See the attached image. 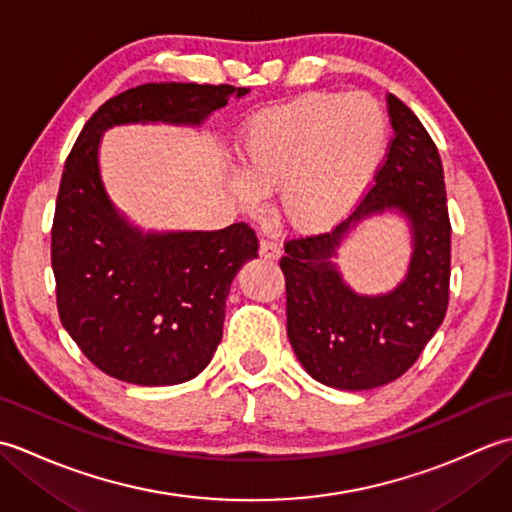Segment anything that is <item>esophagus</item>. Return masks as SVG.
Returning <instances> with one entry per match:
<instances>
[{
  "label": "esophagus",
  "mask_w": 512,
  "mask_h": 512,
  "mask_svg": "<svg viewBox=\"0 0 512 512\" xmlns=\"http://www.w3.org/2000/svg\"><path fill=\"white\" fill-rule=\"evenodd\" d=\"M259 255L264 259H279L281 248L275 242H270V239H262V242H259Z\"/></svg>",
  "instance_id": "34e87169"
}]
</instances>
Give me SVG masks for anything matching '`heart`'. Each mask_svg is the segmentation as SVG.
<instances>
[{"instance_id": "heart-1", "label": "heart", "mask_w": 512, "mask_h": 512, "mask_svg": "<svg viewBox=\"0 0 512 512\" xmlns=\"http://www.w3.org/2000/svg\"><path fill=\"white\" fill-rule=\"evenodd\" d=\"M389 125L372 96L314 92L253 118L239 143L237 200L259 209L279 194L284 222L323 233L350 215L383 165Z\"/></svg>"}]
</instances>
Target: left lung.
Returning a JSON list of instances; mask_svg holds the SVG:
<instances>
[{
  "mask_svg": "<svg viewBox=\"0 0 512 512\" xmlns=\"http://www.w3.org/2000/svg\"><path fill=\"white\" fill-rule=\"evenodd\" d=\"M394 138L356 211L330 233L288 239V339L299 363L336 389H374L418 361L449 306L451 222L438 147L409 107L387 96ZM398 208L412 224L408 277L387 296H356L331 264L342 235L363 216Z\"/></svg>",
  "mask_w": 512,
  "mask_h": 512,
  "instance_id": "left-lung-1",
  "label": "left lung"
}]
</instances>
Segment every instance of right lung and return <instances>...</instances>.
<instances>
[{
  "label": "right lung",
  "mask_w": 512,
  "mask_h": 512,
  "mask_svg": "<svg viewBox=\"0 0 512 512\" xmlns=\"http://www.w3.org/2000/svg\"><path fill=\"white\" fill-rule=\"evenodd\" d=\"M246 88L145 83L105 101L65 160L52 222L63 328L107 376L162 387L198 376L222 341L237 270L257 257L244 222L220 231L143 233L114 209L99 173L101 134L125 123L200 125Z\"/></svg>",
  "instance_id": "obj_1"
}]
</instances>
